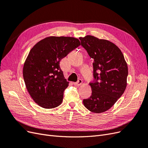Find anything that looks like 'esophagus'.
I'll return each instance as SVG.
<instances>
[{"instance_id":"obj_1","label":"esophagus","mask_w":148,"mask_h":148,"mask_svg":"<svg viewBox=\"0 0 148 148\" xmlns=\"http://www.w3.org/2000/svg\"><path fill=\"white\" fill-rule=\"evenodd\" d=\"M82 83H83L82 79H79L78 80L77 82H75L73 84H74L75 85H77V86H79V85H81V84H82Z\"/></svg>"}]
</instances>
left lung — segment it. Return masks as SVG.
I'll use <instances>...</instances> for the list:
<instances>
[{
    "label": "left lung",
    "mask_w": 148,
    "mask_h": 148,
    "mask_svg": "<svg viewBox=\"0 0 148 148\" xmlns=\"http://www.w3.org/2000/svg\"><path fill=\"white\" fill-rule=\"evenodd\" d=\"M81 44L93 59L92 94L83 99L89 110L102 113L109 110L122 96L127 87L128 66L120 49L109 41L91 35L79 38Z\"/></svg>",
    "instance_id": "1"
}]
</instances>
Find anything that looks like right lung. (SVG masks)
Returning a JSON list of instances; mask_svg holds the SVG:
<instances>
[{
	"label": "right lung",
	"instance_id": "add662e5",
	"mask_svg": "<svg viewBox=\"0 0 148 148\" xmlns=\"http://www.w3.org/2000/svg\"><path fill=\"white\" fill-rule=\"evenodd\" d=\"M80 44L75 38L51 36L31 49L23 75L29 94L39 106L52 109L61 104L69 82L64 78L60 62Z\"/></svg>",
	"mask_w": 148,
	"mask_h": 148
}]
</instances>
